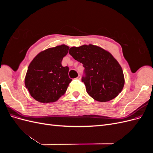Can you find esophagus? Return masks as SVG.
I'll use <instances>...</instances> for the list:
<instances>
[{
	"instance_id": "1",
	"label": "esophagus",
	"mask_w": 153,
	"mask_h": 153,
	"mask_svg": "<svg viewBox=\"0 0 153 153\" xmlns=\"http://www.w3.org/2000/svg\"><path fill=\"white\" fill-rule=\"evenodd\" d=\"M76 80H80V79H81V76H80V75H78V76L76 78Z\"/></svg>"
}]
</instances>
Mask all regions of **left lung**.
<instances>
[{"mask_svg": "<svg viewBox=\"0 0 153 153\" xmlns=\"http://www.w3.org/2000/svg\"><path fill=\"white\" fill-rule=\"evenodd\" d=\"M69 53L85 68L86 76L82 80L91 98L106 102L122 91L125 82L123 69L108 51L89 44L73 47Z\"/></svg>", "mask_w": 153, "mask_h": 153, "instance_id": "1", "label": "left lung"}]
</instances>
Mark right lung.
Returning <instances> with one entry per match:
<instances>
[{
  "label": "right lung",
  "mask_w": 153,
  "mask_h": 153,
  "mask_svg": "<svg viewBox=\"0 0 153 153\" xmlns=\"http://www.w3.org/2000/svg\"><path fill=\"white\" fill-rule=\"evenodd\" d=\"M69 47L62 44L39 52L30 62L25 85L31 96L40 103H53L65 94L72 79L62 61Z\"/></svg>",
  "instance_id": "right-lung-1"
}]
</instances>
